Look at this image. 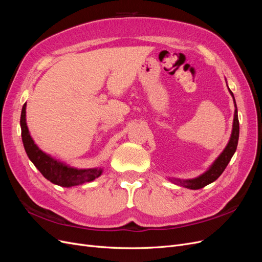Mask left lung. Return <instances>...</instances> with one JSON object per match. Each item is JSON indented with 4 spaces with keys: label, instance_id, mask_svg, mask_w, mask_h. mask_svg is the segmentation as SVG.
Here are the masks:
<instances>
[{
    "label": "left lung",
    "instance_id": "obj_1",
    "mask_svg": "<svg viewBox=\"0 0 262 262\" xmlns=\"http://www.w3.org/2000/svg\"><path fill=\"white\" fill-rule=\"evenodd\" d=\"M231 92L232 96L234 98V95ZM234 102H235V98H234ZM235 115H234V123H233V131H232V137L231 140H229L227 146L225 147V149L223 150L217 160L214 162V164L211 166V168L204 172L203 175H201L200 177L194 178V179H190V180H177L181 186H185L186 188L189 189H201L203 187H205L207 185L211 184V182L215 181L223 172L226 168V166L228 165L231 158L233 157L235 150L237 148V144H238V138H239V121H238V115H237V107H236V102H235Z\"/></svg>",
    "mask_w": 262,
    "mask_h": 262
}]
</instances>
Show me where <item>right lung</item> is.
I'll return each instance as SVG.
<instances>
[{"mask_svg":"<svg viewBox=\"0 0 262 262\" xmlns=\"http://www.w3.org/2000/svg\"><path fill=\"white\" fill-rule=\"evenodd\" d=\"M20 128L23 144L29 160L45 178L61 187H73L90 182L101 175V169H76L71 168L53 160L39 149L31 139L26 124V104H24L20 115Z\"/></svg>","mask_w":262,"mask_h":262,"instance_id":"1","label":"right lung"}]
</instances>
